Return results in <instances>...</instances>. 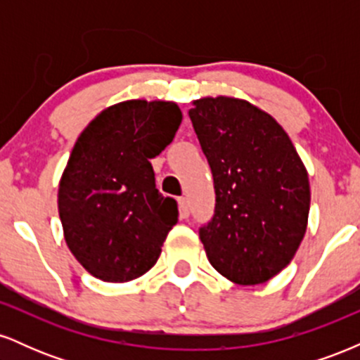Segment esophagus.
Segmentation results:
<instances>
[{
  "mask_svg": "<svg viewBox=\"0 0 360 360\" xmlns=\"http://www.w3.org/2000/svg\"><path fill=\"white\" fill-rule=\"evenodd\" d=\"M177 203H179V213H181V218H188L189 217V203L186 198H179L177 200Z\"/></svg>",
  "mask_w": 360,
  "mask_h": 360,
  "instance_id": "1",
  "label": "esophagus"
}]
</instances>
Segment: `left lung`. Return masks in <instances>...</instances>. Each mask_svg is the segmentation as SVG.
Instances as JSON below:
<instances>
[{
    "label": "left lung",
    "mask_w": 360,
    "mask_h": 360,
    "mask_svg": "<svg viewBox=\"0 0 360 360\" xmlns=\"http://www.w3.org/2000/svg\"><path fill=\"white\" fill-rule=\"evenodd\" d=\"M189 118L214 186V213L200 226L210 264L242 286L291 262L307 232L308 172L283 127L237 98L193 101Z\"/></svg>",
    "instance_id": "8db88e82"
}]
</instances>
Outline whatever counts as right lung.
Here are the masks:
<instances>
[{"instance_id":"obj_1","label":"right lung","mask_w":360,"mask_h":360,"mask_svg":"<svg viewBox=\"0 0 360 360\" xmlns=\"http://www.w3.org/2000/svg\"><path fill=\"white\" fill-rule=\"evenodd\" d=\"M171 101L130 100L101 111L77 139L59 184V217L74 257L106 283L154 267L177 203L155 188L150 159L174 139Z\"/></svg>"}]
</instances>
